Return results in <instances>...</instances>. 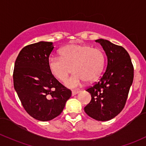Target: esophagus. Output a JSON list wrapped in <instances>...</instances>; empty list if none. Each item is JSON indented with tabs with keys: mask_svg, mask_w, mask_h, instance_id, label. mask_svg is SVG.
I'll return each instance as SVG.
<instances>
[{
	"mask_svg": "<svg viewBox=\"0 0 146 146\" xmlns=\"http://www.w3.org/2000/svg\"><path fill=\"white\" fill-rule=\"evenodd\" d=\"M80 90H73L72 91V96H75L76 95V94H78V93L80 92Z\"/></svg>",
	"mask_w": 146,
	"mask_h": 146,
	"instance_id": "esophagus-1",
	"label": "esophagus"
}]
</instances>
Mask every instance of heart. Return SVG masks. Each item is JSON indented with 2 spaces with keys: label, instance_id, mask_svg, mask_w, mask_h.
Returning a JSON list of instances; mask_svg holds the SVG:
<instances>
[{
  "label": "heart",
  "instance_id": "obj_1",
  "mask_svg": "<svg viewBox=\"0 0 146 146\" xmlns=\"http://www.w3.org/2000/svg\"><path fill=\"white\" fill-rule=\"evenodd\" d=\"M60 57L51 55L48 66L51 74L61 82L66 80L73 68L74 73L66 82L68 87H77L84 80H94L100 76L105 64L103 51L88 45H68L60 50Z\"/></svg>",
  "mask_w": 146,
  "mask_h": 146
}]
</instances>
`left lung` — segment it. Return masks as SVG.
<instances>
[{"instance_id": "1", "label": "left lung", "mask_w": 146, "mask_h": 146, "mask_svg": "<svg viewBox=\"0 0 146 146\" xmlns=\"http://www.w3.org/2000/svg\"><path fill=\"white\" fill-rule=\"evenodd\" d=\"M105 51L107 65L97 82L86 89L90 102L84 107L94 119L107 121L117 116L124 108L134 78V67L125 49L105 39H97Z\"/></svg>"}]
</instances>
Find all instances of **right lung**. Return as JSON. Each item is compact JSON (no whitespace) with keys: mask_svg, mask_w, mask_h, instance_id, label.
Returning a JSON list of instances; mask_svg holds the SVG:
<instances>
[{"mask_svg":"<svg viewBox=\"0 0 146 146\" xmlns=\"http://www.w3.org/2000/svg\"><path fill=\"white\" fill-rule=\"evenodd\" d=\"M53 48L52 42L47 41L28 45L14 64V89L27 113L41 121L58 116L71 96V91L49 70L48 60Z\"/></svg>","mask_w":146,"mask_h":146,"instance_id":"add662e5","label":"right lung"}]
</instances>
